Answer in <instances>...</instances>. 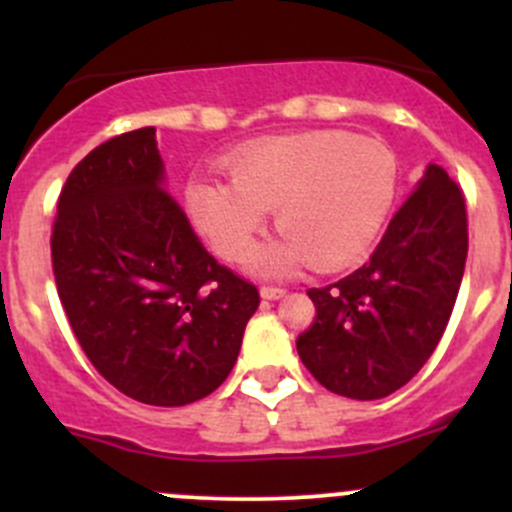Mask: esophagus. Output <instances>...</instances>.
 I'll return each instance as SVG.
<instances>
[{
    "label": "esophagus",
    "instance_id": "1",
    "mask_svg": "<svg viewBox=\"0 0 512 512\" xmlns=\"http://www.w3.org/2000/svg\"><path fill=\"white\" fill-rule=\"evenodd\" d=\"M285 289L282 287H270V285H265V287H260V297L262 299H282L285 297Z\"/></svg>",
    "mask_w": 512,
    "mask_h": 512
}]
</instances>
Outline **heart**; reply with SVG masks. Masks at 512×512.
<instances>
[{"label": "heart", "instance_id": "1", "mask_svg": "<svg viewBox=\"0 0 512 512\" xmlns=\"http://www.w3.org/2000/svg\"><path fill=\"white\" fill-rule=\"evenodd\" d=\"M225 180L188 185L195 227L227 262H242L275 208L282 235L257 267L287 275L299 267L339 270L359 260L384 225L396 195L399 165L376 138L347 131H302L265 138L235 151Z\"/></svg>", "mask_w": 512, "mask_h": 512}]
</instances>
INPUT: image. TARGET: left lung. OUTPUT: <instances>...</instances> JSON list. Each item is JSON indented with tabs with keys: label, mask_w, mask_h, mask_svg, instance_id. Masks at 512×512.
Instances as JSON below:
<instances>
[{
	"label": "left lung",
	"mask_w": 512,
	"mask_h": 512,
	"mask_svg": "<svg viewBox=\"0 0 512 512\" xmlns=\"http://www.w3.org/2000/svg\"><path fill=\"white\" fill-rule=\"evenodd\" d=\"M468 255L461 188L428 165L369 262L307 289L317 317L297 337L309 374L339 396L374 401L418 374L441 342Z\"/></svg>",
	"instance_id": "obj_1"
}]
</instances>
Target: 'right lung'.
Masks as SVG:
<instances>
[{
	"mask_svg": "<svg viewBox=\"0 0 512 512\" xmlns=\"http://www.w3.org/2000/svg\"><path fill=\"white\" fill-rule=\"evenodd\" d=\"M163 180L153 126L94 148L61 188L51 265L98 374L141 404L185 406L227 379L260 294L205 250Z\"/></svg>",
	"mask_w": 512,
	"mask_h": 512,
	"instance_id": "add662e5",
	"label": "right lung"
}]
</instances>
